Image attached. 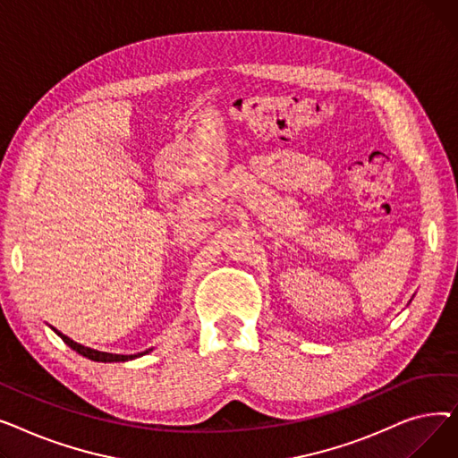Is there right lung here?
Masks as SVG:
<instances>
[{"label":"right lung","mask_w":458,"mask_h":458,"mask_svg":"<svg viewBox=\"0 0 458 458\" xmlns=\"http://www.w3.org/2000/svg\"><path fill=\"white\" fill-rule=\"evenodd\" d=\"M55 330V334L57 335H61V340L70 347V349H74L78 354H81V356H85V358H89V360H92V362H128V360H133V358H137V356H140V354H111V352H102V351H94V349H90V347H83V345H80V344H76V342H72L68 335H64V334H61L57 328H54ZM148 352V351H147Z\"/></svg>","instance_id":"1"}]
</instances>
